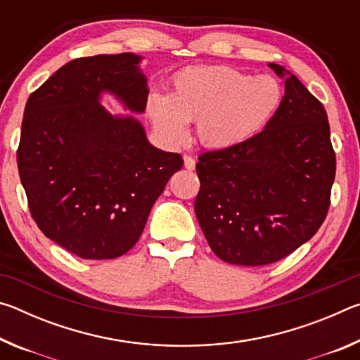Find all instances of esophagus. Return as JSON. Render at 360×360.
<instances>
[{"label":"esophagus","mask_w":360,"mask_h":360,"mask_svg":"<svg viewBox=\"0 0 360 360\" xmlns=\"http://www.w3.org/2000/svg\"><path fill=\"white\" fill-rule=\"evenodd\" d=\"M184 167L187 169H193L195 168V158L192 155H184Z\"/></svg>","instance_id":"34e87169"}]
</instances>
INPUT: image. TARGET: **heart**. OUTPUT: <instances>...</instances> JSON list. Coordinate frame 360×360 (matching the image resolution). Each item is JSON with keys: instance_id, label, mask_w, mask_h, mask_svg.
I'll return each mask as SVG.
<instances>
[{"instance_id": "1", "label": "heart", "mask_w": 360, "mask_h": 360, "mask_svg": "<svg viewBox=\"0 0 360 360\" xmlns=\"http://www.w3.org/2000/svg\"><path fill=\"white\" fill-rule=\"evenodd\" d=\"M281 101L275 77H252L227 66H193L176 75L172 95H150L148 111L168 141H184L186 122H197L200 143L227 149L255 135Z\"/></svg>"}]
</instances>
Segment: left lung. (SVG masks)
<instances>
[{"mask_svg": "<svg viewBox=\"0 0 360 360\" xmlns=\"http://www.w3.org/2000/svg\"><path fill=\"white\" fill-rule=\"evenodd\" d=\"M265 129L227 149L198 155L195 214L219 259L259 266L313 238L327 216L337 158L322 103L290 71Z\"/></svg>", "mask_w": 360, "mask_h": 360, "instance_id": "left-lung-1", "label": "left lung"}]
</instances>
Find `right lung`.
Wrapping results in <instances>:
<instances>
[{
    "instance_id": "add662e5",
    "label": "right lung",
    "mask_w": 360,
    "mask_h": 360,
    "mask_svg": "<svg viewBox=\"0 0 360 360\" xmlns=\"http://www.w3.org/2000/svg\"><path fill=\"white\" fill-rule=\"evenodd\" d=\"M139 58L125 52L71 60L30 95L17 167L47 238L81 259H115L141 236L182 157L146 139L133 117L100 105L111 92L133 112L148 101Z\"/></svg>"
}]
</instances>
